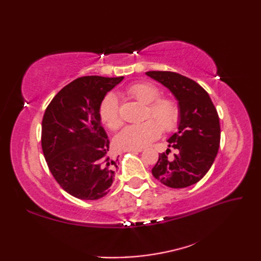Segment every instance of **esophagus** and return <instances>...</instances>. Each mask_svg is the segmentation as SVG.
<instances>
[{"label":"esophagus","mask_w":261,"mask_h":261,"mask_svg":"<svg viewBox=\"0 0 261 261\" xmlns=\"http://www.w3.org/2000/svg\"><path fill=\"white\" fill-rule=\"evenodd\" d=\"M126 151L127 152H132V153H139L142 150H141V149H131V150H126Z\"/></svg>","instance_id":"1"}]
</instances>
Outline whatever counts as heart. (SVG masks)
<instances>
[{
  "label": "heart",
  "mask_w": 261,
  "mask_h": 261,
  "mask_svg": "<svg viewBox=\"0 0 261 261\" xmlns=\"http://www.w3.org/2000/svg\"><path fill=\"white\" fill-rule=\"evenodd\" d=\"M126 94L140 103L148 105L146 112L148 120L139 124L126 125L119 132L115 137V143L120 149H142L157 139L162 134V127L164 131L170 132L178 125L179 105L171 98L160 97V91L151 83H137L126 88ZM98 113L103 123L111 130L118 129L122 123L118 97L112 93L102 99ZM149 117L153 119H149Z\"/></svg>",
  "instance_id": "1"
}]
</instances>
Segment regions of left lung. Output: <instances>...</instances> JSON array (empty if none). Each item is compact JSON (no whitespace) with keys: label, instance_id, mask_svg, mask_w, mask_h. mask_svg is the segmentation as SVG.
<instances>
[{"label":"left lung","instance_id":"1","mask_svg":"<svg viewBox=\"0 0 261 261\" xmlns=\"http://www.w3.org/2000/svg\"><path fill=\"white\" fill-rule=\"evenodd\" d=\"M174 94L180 109L178 131L171 136L170 149L159 154L151 169L156 179L171 188L196 184L206 175L220 147V120L208 93L195 81L174 71H147Z\"/></svg>","mask_w":261,"mask_h":261}]
</instances>
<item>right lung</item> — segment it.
<instances>
[{
  "instance_id": "add662e5",
  "label": "right lung",
  "mask_w": 261,
  "mask_h": 261,
  "mask_svg": "<svg viewBox=\"0 0 261 261\" xmlns=\"http://www.w3.org/2000/svg\"><path fill=\"white\" fill-rule=\"evenodd\" d=\"M121 77L84 76L62 88L46 109L41 147L48 168L64 191L80 199L110 192L118 159L109 156L110 140L98 108Z\"/></svg>"
}]
</instances>
